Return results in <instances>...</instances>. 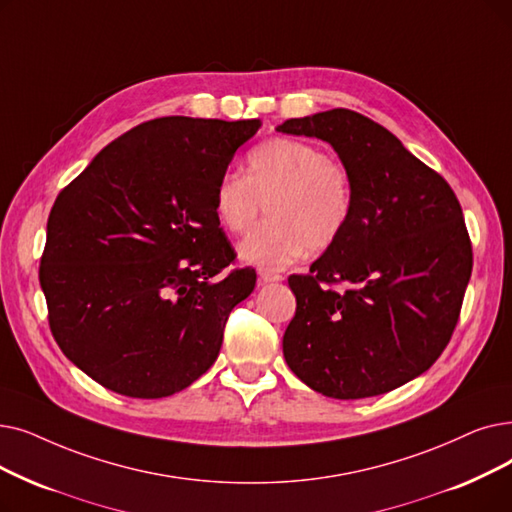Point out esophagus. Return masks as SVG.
<instances>
[{
	"mask_svg": "<svg viewBox=\"0 0 512 512\" xmlns=\"http://www.w3.org/2000/svg\"><path fill=\"white\" fill-rule=\"evenodd\" d=\"M284 280L282 274L278 272H272V270H259V282L261 284H270V282H280Z\"/></svg>",
	"mask_w": 512,
	"mask_h": 512,
	"instance_id": "34e87169",
	"label": "esophagus"
}]
</instances>
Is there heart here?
I'll return each mask as SVG.
<instances>
[{
    "label": "heart",
    "mask_w": 512,
    "mask_h": 512,
    "mask_svg": "<svg viewBox=\"0 0 512 512\" xmlns=\"http://www.w3.org/2000/svg\"><path fill=\"white\" fill-rule=\"evenodd\" d=\"M268 205V224L240 242L242 261L280 270L303 255L335 244L353 211L347 167L318 146L272 138L247 157V175L226 173L213 192V213L230 234H247Z\"/></svg>",
    "instance_id": "1"
}]
</instances>
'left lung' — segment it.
<instances>
[{
	"mask_svg": "<svg viewBox=\"0 0 512 512\" xmlns=\"http://www.w3.org/2000/svg\"><path fill=\"white\" fill-rule=\"evenodd\" d=\"M276 129L328 142L353 184L343 236L309 274L288 278L297 311L282 339L284 360L326 397L402 387L433 366L458 322L473 270L458 198L389 129L353 110Z\"/></svg>",
	"mask_w": 512,
	"mask_h": 512,
	"instance_id": "1",
	"label": "left lung"
}]
</instances>
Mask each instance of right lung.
Instances as JSON below:
<instances>
[{"label": "right lung", "mask_w": 512, "mask_h": 512, "mask_svg": "<svg viewBox=\"0 0 512 512\" xmlns=\"http://www.w3.org/2000/svg\"><path fill=\"white\" fill-rule=\"evenodd\" d=\"M259 119L163 117L129 129L66 186L48 217L39 282L52 335L102 387L159 399L217 360L255 270L234 249L213 192Z\"/></svg>", "instance_id": "right-lung-1"}]
</instances>
